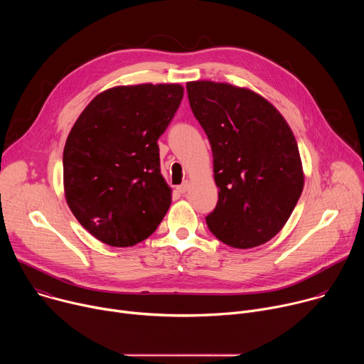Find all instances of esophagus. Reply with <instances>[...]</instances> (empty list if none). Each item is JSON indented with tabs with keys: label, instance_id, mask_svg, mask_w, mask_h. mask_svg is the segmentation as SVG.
<instances>
[{
	"label": "esophagus",
	"instance_id": "esophagus-1",
	"mask_svg": "<svg viewBox=\"0 0 364 364\" xmlns=\"http://www.w3.org/2000/svg\"><path fill=\"white\" fill-rule=\"evenodd\" d=\"M188 187H190V183H188V181H184L183 184H180V186L177 187V190H178V193H186V191L188 190Z\"/></svg>",
	"mask_w": 364,
	"mask_h": 364
}]
</instances>
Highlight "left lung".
<instances>
[{
  "instance_id": "obj_1",
  "label": "left lung",
  "mask_w": 364,
  "mask_h": 364,
  "mask_svg": "<svg viewBox=\"0 0 364 364\" xmlns=\"http://www.w3.org/2000/svg\"><path fill=\"white\" fill-rule=\"evenodd\" d=\"M191 111L210 141L219 200L205 222L223 243L249 249L272 239L304 187L295 136L257 93L228 83H187Z\"/></svg>"
}]
</instances>
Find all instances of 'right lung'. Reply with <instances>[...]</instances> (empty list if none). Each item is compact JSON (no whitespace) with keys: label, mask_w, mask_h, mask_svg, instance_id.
Returning a JSON list of instances; mask_svg holds the SVG:
<instances>
[{"label":"right lung","mask_w":364,"mask_h":364,"mask_svg":"<svg viewBox=\"0 0 364 364\" xmlns=\"http://www.w3.org/2000/svg\"><path fill=\"white\" fill-rule=\"evenodd\" d=\"M180 85L117 86L75 122L63 151L66 201L79 223L109 246L151 236L171 204L159 138L177 112Z\"/></svg>","instance_id":"right-lung-1"}]
</instances>
